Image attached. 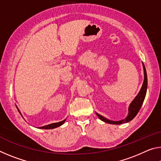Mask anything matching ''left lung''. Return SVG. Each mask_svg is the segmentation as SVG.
Segmentation results:
<instances>
[{"label": "left lung", "mask_w": 161, "mask_h": 161, "mask_svg": "<svg viewBox=\"0 0 161 161\" xmlns=\"http://www.w3.org/2000/svg\"><path fill=\"white\" fill-rule=\"evenodd\" d=\"M142 64L143 67V74H144L143 82L139 92H138V94H137V96L134 98V99H133L131 102V103L129 104V113H128V115L126 116V118L122 120H120V121H112V120L105 118L104 116L100 115V114L96 112L97 115L101 120H102V121H104L107 124H121L128 123V122L130 121L132 119H134V117L136 115H137V114L138 113V111H139L141 106L143 104V101L145 99L146 92H147V86H148V79H147L146 70L143 62H142Z\"/></svg>", "instance_id": "obj_1"}]
</instances>
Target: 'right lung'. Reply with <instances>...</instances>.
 <instances>
[{"label": "right lung", "instance_id": "right-lung-1", "mask_svg": "<svg viewBox=\"0 0 161 161\" xmlns=\"http://www.w3.org/2000/svg\"><path fill=\"white\" fill-rule=\"evenodd\" d=\"M18 110L19 111V113H20L21 114V112L20 111V110H19V108L17 107ZM22 116V114H21ZM65 121H66V119H65L64 120H63V121H59V122H58V123H53V124H48V125H46V126H41V127H39L38 129H55V128L57 127H59L62 126V124H63Z\"/></svg>", "mask_w": 161, "mask_h": 161}]
</instances>
